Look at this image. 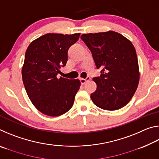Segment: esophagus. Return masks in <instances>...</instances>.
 Returning <instances> with one entry per match:
<instances>
[{
	"label": "esophagus",
	"instance_id": "1",
	"mask_svg": "<svg viewBox=\"0 0 159 159\" xmlns=\"http://www.w3.org/2000/svg\"><path fill=\"white\" fill-rule=\"evenodd\" d=\"M90 80V77H87V78H86V79H80V83H81L82 85H83V84H85L86 82L89 81Z\"/></svg>",
	"mask_w": 159,
	"mask_h": 159
}]
</instances>
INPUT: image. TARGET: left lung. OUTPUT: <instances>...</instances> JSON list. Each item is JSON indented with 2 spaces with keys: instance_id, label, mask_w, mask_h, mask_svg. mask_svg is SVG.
Instances as JSON below:
<instances>
[{
  "instance_id": "obj_1",
  "label": "left lung",
  "mask_w": 159,
  "mask_h": 159,
  "mask_svg": "<svg viewBox=\"0 0 159 159\" xmlns=\"http://www.w3.org/2000/svg\"><path fill=\"white\" fill-rule=\"evenodd\" d=\"M92 52L100 76L93 78L97 90L90 95L99 108L114 111L133 98L139 74L138 56L132 43L115 31L85 34L80 36Z\"/></svg>"
}]
</instances>
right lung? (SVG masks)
<instances>
[{
    "label": "right lung",
    "mask_w": 159,
    "mask_h": 159,
    "mask_svg": "<svg viewBox=\"0 0 159 159\" xmlns=\"http://www.w3.org/2000/svg\"><path fill=\"white\" fill-rule=\"evenodd\" d=\"M79 36L80 34H47L27 48L21 71L23 83L30 100L43 114L58 116L73 106L80 80L57 76L66 66L69 48Z\"/></svg>",
    "instance_id": "right-lung-1"
}]
</instances>
